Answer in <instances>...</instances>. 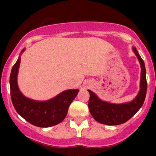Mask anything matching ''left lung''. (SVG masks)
<instances>
[{"label":"left lung","mask_w":156,"mask_h":156,"mask_svg":"<svg viewBox=\"0 0 156 156\" xmlns=\"http://www.w3.org/2000/svg\"><path fill=\"white\" fill-rule=\"evenodd\" d=\"M133 51L140 64L141 77L140 89L132 101L122 104L107 103L100 100L94 92L88 90L90 93L88 102L89 111L93 118L99 123L106 125H122L131 119L144 104L147 90L145 64L134 47L133 48Z\"/></svg>","instance_id":"8db88e82"}]
</instances>
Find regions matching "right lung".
<instances>
[{
  "mask_svg": "<svg viewBox=\"0 0 156 156\" xmlns=\"http://www.w3.org/2000/svg\"><path fill=\"white\" fill-rule=\"evenodd\" d=\"M24 50L23 49L21 53ZM20 61V56L12 66L10 77L11 100L16 111L34 126L48 127L59 124L66 116L69 106L79 90H67L47 101H36L27 98L20 92L17 84Z\"/></svg>",
  "mask_w": 156,
  "mask_h": 156,
  "instance_id": "right-lung-1",
  "label": "right lung"
}]
</instances>
